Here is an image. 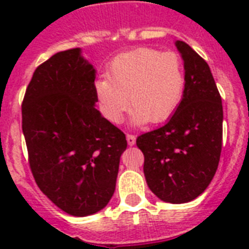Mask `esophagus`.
<instances>
[{
    "label": "esophagus",
    "mask_w": 249,
    "mask_h": 249,
    "mask_svg": "<svg viewBox=\"0 0 249 249\" xmlns=\"http://www.w3.org/2000/svg\"><path fill=\"white\" fill-rule=\"evenodd\" d=\"M126 141H128L129 146H134L136 144V136L134 134H126Z\"/></svg>",
    "instance_id": "34e87169"
}]
</instances>
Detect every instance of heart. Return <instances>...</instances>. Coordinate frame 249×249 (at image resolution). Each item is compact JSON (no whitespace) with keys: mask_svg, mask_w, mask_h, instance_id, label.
Returning <instances> with one entry per match:
<instances>
[{"mask_svg":"<svg viewBox=\"0 0 249 249\" xmlns=\"http://www.w3.org/2000/svg\"><path fill=\"white\" fill-rule=\"evenodd\" d=\"M107 76L95 83V93L103 116L113 124L120 123L129 103L132 124L165 121L185 95V67L174 52L137 48L121 53Z\"/></svg>","mask_w":249,"mask_h":249,"instance_id":"b5f03b06","label":"heart"}]
</instances>
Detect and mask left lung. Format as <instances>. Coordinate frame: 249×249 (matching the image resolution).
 Segmentation results:
<instances>
[{
  "instance_id": "obj_1",
  "label": "left lung",
  "mask_w": 249,
  "mask_h": 249,
  "mask_svg": "<svg viewBox=\"0 0 249 249\" xmlns=\"http://www.w3.org/2000/svg\"><path fill=\"white\" fill-rule=\"evenodd\" d=\"M186 75L185 95L164 126L141 134L148 187L166 203L194 200L214 177L222 147V101L212 72L183 41H176Z\"/></svg>"
}]
</instances>
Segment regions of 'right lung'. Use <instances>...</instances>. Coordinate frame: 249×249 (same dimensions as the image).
Masks as SVG:
<instances>
[{
	"instance_id": "right-lung-1",
	"label": "right lung",
	"mask_w": 249,
	"mask_h": 249,
	"mask_svg": "<svg viewBox=\"0 0 249 249\" xmlns=\"http://www.w3.org/2000/svg\"><path fill=\"white\" fill-rule=\"evenodd\" d=\"M95 70L80 48L40 64L25 90L21 129L40 190L68 214L84 217L108 204L125 134L95 108Z\"/></svg>"
}]
</instances>
